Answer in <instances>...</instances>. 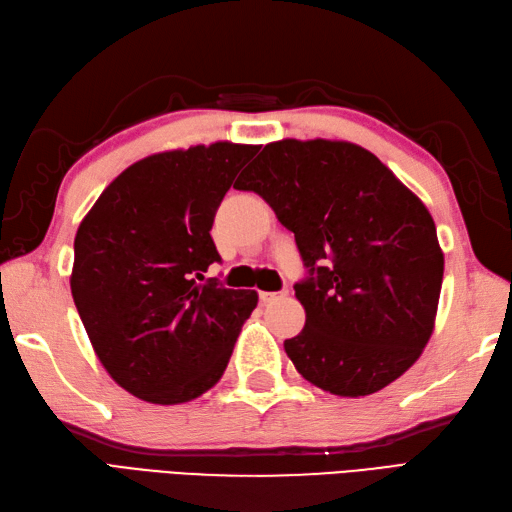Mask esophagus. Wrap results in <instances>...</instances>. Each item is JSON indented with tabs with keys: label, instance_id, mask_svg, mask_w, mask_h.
Wrapping results in <instances>:
<instances>
[{
	"label": "esophagus",
	"instance_id": "1",
	"mask_svg": "<svg viewBox=\"0 0 512 512\" xmlns=\"http://www.w3.org/2000/svg\"><path fill=\"white\" fill-rule=\"evenodd\" d=\"M284 293L286 291H280V293H276V291H260L258 297H260V302H263V304H269V302H273V299H278Z\"/></svg>",
	"mask_w": 512,
	"mask_h": 512
}]
</instances>
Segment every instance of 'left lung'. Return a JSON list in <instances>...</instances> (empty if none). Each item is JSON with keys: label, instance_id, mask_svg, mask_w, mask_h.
Masks as SVG:
<instances>
[{"label": "left lung", "instance_id": "left-lung-1", "mask_svg": "<svg viewBox=\"0 0 512 512\" xmlns=\"http://www.w3.org/2000/svg\"><path fill=\"white\" fill-rule=\"evenodd\" d=\"M234 186L265 199L308 269L293 286L304 330L284 341L295 369L332 395L363 397L413 367L443 282L421 199L365 147L326 139L265 145Z\"/></svg>", "mask_w": 512, "mask_h": 512}]
</instances>
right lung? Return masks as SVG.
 I'll use <instances>...</instances> for the list:
<instances>
[{
	"label": "right lung",
	"mask_w": 512,
	"mask_h": 512,
	"mask_svg": "<svg viewBox=\"0 0 512 512\" xmlns=\"http://www.w3.org/2000/svg\"><path fill=\"white\" fill-rule=\"evenodd\" d=\"M258 145L219 141L147 156L112 180L80 223L71 295L99 363L152 404L215 386L256 291L204 273L221 256L210 228Z\"/></svg>",
	"instance_id": "obj_1"
}]
</instances>
